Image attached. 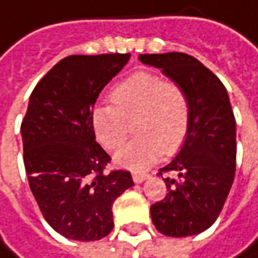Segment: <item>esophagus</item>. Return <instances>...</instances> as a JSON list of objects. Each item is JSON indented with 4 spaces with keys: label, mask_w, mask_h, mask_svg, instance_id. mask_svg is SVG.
Instances as JSON below:
<instances>
[{
    "label": "esophagus",
    "mask_w": 258,
    "mask_h": 258,
    "mask_svg": "<svg viewBox=\"0 0 258 258\" xmlns=\"http://www.w3.org/2000/svg\"><path fill=\"white\" fill-rule=\"evenodd\" d=\"M148 178V174H145V172H133V180H135V183H142L144 180H147Z\"/></svg>",
    "instance_id": "obj_1"
}]
</instances>
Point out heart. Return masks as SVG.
Returning <instances> with one entry per match:
<instances>
[{"instance_id": "1", "label": "heart", "mask_w": 258, "mask_h": 258, "mask_svg": "<svg viewBox=\"0 0 258 258\" xmlns=\"http://www.w3.org/2000/svg\"><path fill=\"white\" fill-rule=\"evenodd\" d=\"M115 104H99L90 113L96 141L108 151L117 150L130 135V123L138 135L117 154V165L145 169L162 154L177 153L189 133L190 101L184 87L163 75L139 71L110 92Z\"/></svg>"}]
</instances>
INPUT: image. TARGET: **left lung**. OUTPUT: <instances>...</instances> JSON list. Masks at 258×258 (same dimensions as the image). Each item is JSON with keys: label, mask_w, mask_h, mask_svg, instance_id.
<instances>
[{"label": "left lung", "mask_w": 258, "mask_h": 258, "mask_svg": "<svg viewBox=\"0 0 258 258\" xmlns=\"http://www.w3.org/2000/svg\"><path fill=\"white\" fill-rule=\"evenodd\" d=\"M141 61L156 66L180 83L190 101V126L177 157L159 174L165 200L151 206L156 228L171 237L203 233L219 216L236 172V119L222 81L200 60L184 52L141 54Z\"/></svg>", "instance_id": "obj_1"}]
</instances>
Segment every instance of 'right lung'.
Listing matches in <instances>:
<instances>
[{"label":"right lung","instance_id":"right-lung-1","mask_svg":"<svg viewBox=\"0 0 258 258\" xmlns=\"http://www.w3.org/2000/svg\"><path fill=\"white\" fill-rule=\"evenodd\" d=\"M128 58L119 52L61 58L36 84L21 123L33 197L46 222L72 240L105 237L114 200L135 184L128 171L104 172L111 159L90 122L96 98Z\"/></svg>","mask_w":258,"mask_h":258}]
</instances>
